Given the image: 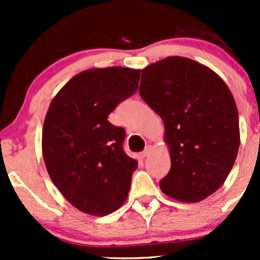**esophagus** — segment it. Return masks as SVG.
I'll list each match as a JSON object with an SVG mask.
<instances>
[{"instance_id":"34e87169","label":"esophagus","mask_w":260,"mask_h":260,"mask_svg":"<svg viewBox=\"0 0 260 260\" xmlns=\"http://www.w3.org/2000/svg\"><path fill=\"white\" fill-rule=\"evenodd\" d=\"M150 153H151V147H150V145H148V147L145 148L144 150L142 151V153H140V156H142L143 159H144V157L149 156V155H150Z\"/></svg>"}]
</instances>
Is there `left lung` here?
I'll return each instance as SVG.
<instances>
[{
	"instance_id": "1",
	"label": "left lung",
	"mask_w": 260,
	"mask_h": 260,
	"mask_svg": "<svg viewBox=\"0 0 260 260\" xmlns=\"http://www.w3.org/2000/svg\"><path fill=\"white\" fill-rule=\"evenodd\" d=\"M139 94L165 124L171 169L161 190L186 203L213 194L240 147L238 111L228 85L210 68L172 56L142 71Z\"/></svg>"
}]
</instances>
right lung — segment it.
Segmentation results:
<instances>
[{"instance_id": "right-lung-1", "label": "right lung", "mask_w": 260, "mask_h": 260, "mask_svg": "<svg viewBox=\"0 0 260 260\" xmlns=\"http://www.w3.org/2000/svg\"><path fill=\"white\" fill-rule=\"evenodd\" d=\"M140 71L88 70L74 76L49 107L43 129L47 172L73 207L111 214L126 202L138 162L124 153L126 132L107 121L138 89Z\"/></svg>"}]
</instances>
